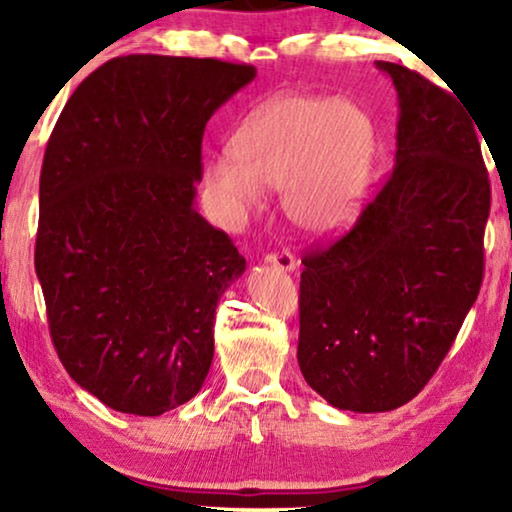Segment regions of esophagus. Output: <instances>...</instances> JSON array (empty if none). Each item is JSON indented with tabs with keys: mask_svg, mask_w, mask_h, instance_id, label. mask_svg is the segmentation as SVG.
<instances>
[{
	"mask_svg": "<svg viewBox=\"0 0 512 512\" xmlns=\"http://www.w3.org/2000/svg\"><path fill=\"white\" fill-rule=\"evenodd\" d=\"M265 261L272 263V265H275V268L284 270V272H293V270L298 268V258L293 256L291 251H282V254H270L268 258H265Z\"/></svg>",
	"mask_w": 512,
	"mask_h": 512,
	"instance_id": "obj_1",
	"label": "esophagus"
}]
</instances>
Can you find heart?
Listing matches in <instances>:
<instances>
[{
	"instance_id": "obj_1",
	"label": "heart",
	"mask_w": 512,
	"mask_h": 512,
	"mask_svg": "<svg viewBox=\"0 0 512 512\" xmlns=\"http://www.w3.org/2000/svg\"><path fill=\"white\" fill-rule=\"evenodd\" d=\"M235 156L216 158L207 184L233 216L263 202V184L284 186V207L300 228H345L366 200L375 130L352 102L279 95L258 107L235 137Z\"/></svg>"
}]
</instances>
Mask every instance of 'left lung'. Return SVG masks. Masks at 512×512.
<instances>
[{
  "instance_id": "left-lung-1",
  "label": "left lung",
  "mask_w": 512,
  "mask_h": 512,
  "mask_svg": "<svg viewBox=\"0 0 512 512\" xmlns=\"http://www.w3.org/2000/svg\"><path fill=\"white\" fill-rule=\"evenodd\" d=\"M377 67L398 93L396 165L345 235L303 256L298 300L305 382L352 412L401 408L443 363L480 293L492 205L457 93Z\"/></svg>"
}]
</instances>
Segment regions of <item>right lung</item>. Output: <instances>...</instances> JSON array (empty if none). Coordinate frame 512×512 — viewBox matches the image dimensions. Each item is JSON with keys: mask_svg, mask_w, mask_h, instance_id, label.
<instances>
[{"mask_svg": "<svg viewBox=\"0 0 512 512\" xmlns=\"http://www.w3.org/2000/svg\"><path fill=\"white\" fill-rule=\"evenodd\" d=\"M254 76L123 55L81 81L48 139L34 268L62 366L111 410L163 415L212 366L216 303L247 261L193 205L202 135Z\"/></svg>", "mask_w": 512, "mask_h": 512, "instance_id": "1", "label": "right lung"}]
</instances>
